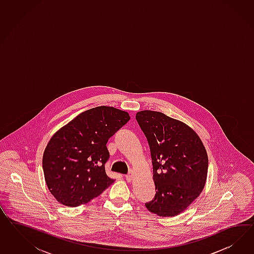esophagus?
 Instances as JSON below:
<instances>
[{
    "label": "esophagus",
    "mask_w": 254,
    "mask_h": 254,
    "mask_svg": "<svg viewBox=\"0 0 254 254\" xmlns=\"http://www.w3.org/2000/svg\"><path fill=\"white\" fill-rule=\"evenodd\" d=\"M125 178H126V180L127 181V182H131L132 181V179H133V173H128V174H127L126 176H125Z\"/></svg>",
    "instance_id": "obj_1"
}]
</instances>
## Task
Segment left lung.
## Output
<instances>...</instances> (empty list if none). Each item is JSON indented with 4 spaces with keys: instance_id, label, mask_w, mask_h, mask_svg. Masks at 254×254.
<instances>
[{
    "instance_id": "1",
    "label": "left lung",
    "mask_w": 254,
    "mask_h": 254,
    "mask_svg": "<svg viewBox=\"0 0 254 254\" xmlns=\"http://www.w3.org/2000/svg\"><path fill=\"white\" fill-rule=\"evenodd\" d=\"M136 119L150 147L156 191L145 206L158 216L178 215L205 186L208 167L206 149L191 127L163 113L141 111Z\"/></svg>"
}]
</instances>
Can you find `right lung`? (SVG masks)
Listing matches in <instances>:
<instances>
[{
    "label": "right lung",
    "mask_w": 254,
    "mask_h": 254,
    "mask_svg": "<svg viewBox=\"0 0 254 254\" xmlns=\"http://www.w3.org/2000/svg\"><path fill=\"white\" fill-rule=\"evenodd\" d=\"M129 119L127 112L99 106L55 133L44 153L43 169L49 191L61 204L78 207L115 182L105 171L110 158L106 144Z\"/></svg>",
    "instance_id": "right-lung-1"
}]
</instances>
